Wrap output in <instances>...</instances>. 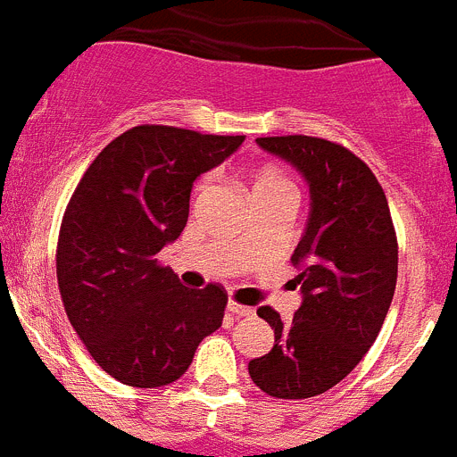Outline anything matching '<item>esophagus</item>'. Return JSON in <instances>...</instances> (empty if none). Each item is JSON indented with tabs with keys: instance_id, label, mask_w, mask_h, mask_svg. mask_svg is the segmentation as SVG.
<instances>
[{
	"instance_id": "34e87169",
	"label": "esophagus",
	"mask_w": 457,
	"mask_h": 457,
	"mask_svg": "<svg viewBox=\"0 0 457 457\" xmlns=\"http://www.w3.org/2000/svg\"><path fill=\"white\" fill-rule=\"evenodd\" d=\"M228 312H229V314H234V316H253L254 314L253 307L238 305L237 300H229V303H228Z\"/></svg>"
}]
</instances>
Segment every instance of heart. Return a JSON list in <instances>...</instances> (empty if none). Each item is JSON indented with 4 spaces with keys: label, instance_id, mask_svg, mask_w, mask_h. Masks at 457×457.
<instances>
[{
    "label": "heart",
    "instance_id": "1",
    "mask_svg": "<svg viewBox=\"0 0 457 457\" xmlns=\"http://www.w3.org/2000/svg\"><path fill=\"white\" fill-rule=\"evenodd\" d=\"M209 184V178L200 179L198 188L195 191H204ZM253 198L254 203L259 200H273V198H285L294 200L298 198V191H295V184L291 182V178L285 170H279L275 166H266L257 172V178L253 182Z\"/></svg>",
    "mask_w": 457,
    "mask_h": 457
}]
</instances>
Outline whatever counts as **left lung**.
<instances>
[{
    "label": "left lung",
    "mask_w": 457,
    "mask_h": 457,
    "mask_svg": "<svg viewBox=\"0 0 457 457\" xmlns=\"http://www.w3.org/2000/svg\"><path fill=\"white\" fill-rule=\"evenodd\" d=\"M257 143L305 175L312 213L291 257L303 305L289 323L259 307L275 344L250 360L248 373L273 398H312L344 380L373 346L396 289V229L380 182L348 147L303 134Z\"/></svg>",
    "instance_id": "8db88e82"
}]
</instances>
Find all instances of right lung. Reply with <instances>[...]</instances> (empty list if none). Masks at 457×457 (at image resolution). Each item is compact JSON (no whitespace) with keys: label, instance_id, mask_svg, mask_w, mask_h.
<instances>
[{"label":"right lung","instance_id":"1","mask_svg":"<svg viewBox=\"0 0 457 457\" xmlns=\"http://www.w3.org/2000/svg\"><path fill=\"white\" fill-rule=\"evenodd\" d=\"M241 143L182 127H131L97 154L65 207L56 245L65 314L90 357L129 387L178 380L223 323V285L188 289L157 254L187 228L195 178Z\"/></svg>","mask_w":457,"mask_h":457}]
</instances>
